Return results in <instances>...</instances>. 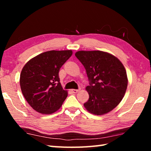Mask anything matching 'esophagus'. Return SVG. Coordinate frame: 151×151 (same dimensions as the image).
Wrapping results in <instances>:
<instances>
[{
  "label": "esophagus",
  "instance_id": "obj_1",
  "mask_svg": "<svg viewBox=\"0 0 151 151\" xmlns=\"http://www.w3.org/2000/svg\"><path fill=\"white\" fill-rule=\"evenodd\" d=\"M71 91H72L73 93H77L79 91V89H72Z\"/></svg>",
  "mask_w": 151,
  "mask_h": 151
}]
</instances>
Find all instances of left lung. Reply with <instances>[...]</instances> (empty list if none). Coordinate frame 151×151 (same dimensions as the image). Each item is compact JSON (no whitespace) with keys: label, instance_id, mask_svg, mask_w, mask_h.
Listing matches in <instances>:
<instances>
[{"label":"left lung","instance_id":"1","mask_svg":"<svg viewBox=\"0 0 151 151\" xmlns=\"http://www.w3.org/2000/svg\"><path fill=\"white\" fill-rule=\"evenodd\" d=\"M75 56L85 67L89 81L86 109L96 115L111 111L122 101L127 88L123 65L114 56L100 50H81Z\"/></svg>","mask_w":151,"mask_h":151}]
</instances>
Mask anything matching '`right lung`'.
Wrapping results in <instances>:
<instances>
[{"mask_svg":"<svg viewBox=\"0 0 151 151\" xmlns=\"http://www.w3.org/2000/svg\"><path fill=\"white\" fill-rule=\"evenodd\" d=\"M73 55L72 50H50L32 58L20 73L22 94L32 108L42 114H52L67 97L58 76L60 68Z\"/></svg>","mask_w":151,"mask_h":151,"instance_id":"right-lung-1","label":"right lung"}]
</instances>
